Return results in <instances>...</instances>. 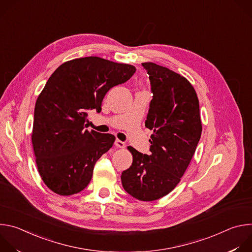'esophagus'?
I'll list each match as a JSON object with an SVG mask.
<instances>
[{
    "instance_id": "esophagus-1",
    "label": "esophagus",
    "mask_w": 252,
    "mask_h": 252,
    "mask_svg": "<svg viewBox=\"0 0 252 252\" xmlns=\"http://www.w3.org/2000/svg\"><path fill=\"white\" fill-rule=\"evenodd\" d=\"M115 146H116L117 148H120V149H124V148L126 147V143H125L124 141L120 140V139H117V140L115 141Z\"/></svg>"
}]
</instances>
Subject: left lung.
<instances>
[{"mask_svg":"<svg viewBox=\"0 0 252 252\" xmlns=\"http://www.w3.org/2000/svg\"><path fill=\"white\" fill-rule=\"evenodd\" d=\"M148 70L154 97L146 121L152 129L151 155L132 147V163L123 171L125 190L141 201L168 194L181 182L199 141L202 125L198 97L183 76L155 63H142Z\"/></svg>","mask_w":252,"mask_h":252,"instance_id":"left-lung-1","label":"left lung"}]
</instances>
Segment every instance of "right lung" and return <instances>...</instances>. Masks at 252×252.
<instances>
[{"instance_id":"right-lung-1","label":"right lung","mask_w":252,"mask_h":252,"mask_svg":"<svg viewBox=\"0 0 252 252\" xmlns=\"http://www.w3.org/2000/svg\"><path fill=\"white\" fill-rule=\"evenodd\" d=\"M135 66L98 57L62 63L34 105L32 143L45 185L60 195H73L90 184L96 160L116 140L111 133L86 129L88 111H101L113 87L124 84Z\"/></svg>"}]
</instances>
